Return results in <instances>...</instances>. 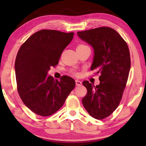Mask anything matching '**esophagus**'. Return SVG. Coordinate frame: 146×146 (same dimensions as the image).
Returning <instances> with one entry per match:
<instances>
[{
	"label": "esophagus",
	"mask_w": 146,
	"mask_h": 146,
	"mask_svg": "<svg viewBox=\"0 0 146 146\" xmlns=\"http://www.w3.org/2000/svg\"><path fill=\"white\" fill-rule=\"evenodd\" d=\"M82 84V82L78 80H76V86H81Z\"/></svg>",
	"instance_id": "1"
}]
</instances>
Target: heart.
Returning a JSON list of instances; mask_svg holds the SVG:
<instances>
[{
    "label": "heart",
    "instance_id": "heart-1",
    "mask_svg": "<svg viewBox=\"0 0 146 146\" xmlns=\"http://www.w3.org/2000/svg\"><path fill=\"white\" fill-rule=\"evenodd\" d=\"M80 46H84V45H80Z\"/></svg>",
    "mask_w": 146,
    "mask_h": 146
}]
</instances>
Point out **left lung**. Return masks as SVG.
I'll return each instance as SVG.
<instances>
[{
    "label": "left lung",
    "instance_id": "1",
    "mask_svg": "<svg viewBox=\"0 0 146 146\" xmlns=\"http://www.w3.org/2000/svg\"><path fill=\"white\" fill-rule=\"evenodd\" d=\"M78 36L93 48L92 70L100 74V84L84 81L88 93L82 99L84 107L94 118L109 116L118 106L126 85L131 61L128 46L115 30L100 27L78 32Z\"/></svg>",
    "mask_w": 146,
    "mask_h": 146
}]
</instances>
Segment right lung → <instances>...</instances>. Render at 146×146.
Masks as SVG:
<instances>
[{
  "instance_id": "obj_1",
  "label": "right lung",
  "mask_w": 146,
  "mask_h": 146,
  "mask_svg": "<svg viewBox=\"0 0 146 146\" xmlns=\"http://www.w3.org/2000/svg\"><path fill=\"white\" fill-rule=\"evenodd\" d=\"M73 36L74 33L42 30L31 36L18 52L15 65L18 92L23 103L38 115L48 116L57 111L74 88L71 77L64 76L58 81L48 76Z\"/></svg>"
}]
</instances>
